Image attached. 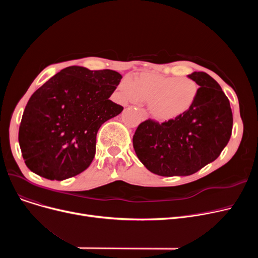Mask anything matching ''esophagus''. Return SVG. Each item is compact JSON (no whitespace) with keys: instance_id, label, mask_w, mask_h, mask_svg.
Masks as SVG:
<instances>
[{"instance_id":"1","label":"esophagus","mask_w":258,"mask_h":258,"mask_svg":"<svg viewBox=\"0 0 258 258\" xmlns=\"http://www.w3.org/2000/svg\"><path fill=\"white\" fill-rule=\"evenodd\" d=\"M138 113H139V115H140V117H141L142 121H145V120L147 119V115H146L145 111H144V110H142V108H139V110H138Z\"/></svg>"}]
</instances>
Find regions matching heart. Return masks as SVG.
I'll list each match as a JSON object with an SVG mask.
<instances>
[{
    "label": "heart",
    "mask_w": 258,
    "mask_h": 258,
    "mask_svg": "<svg viewBox=\"0 0 258 258\" xmlns=\"http://www.w3.org/2000/svg\"><path fill=\"white\" fill-rule=\"evenodd\" d=\"M119 101H147L148 112L161 122L179 119L194 107L200 86L189 77H171L153 72L135 74L123 78L118 85Z\"/></svg>",
    "instance_id": "obj_1"
}]
</instances>
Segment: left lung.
I'll list each match as a JSON object with an SVG mask.
<instances>
[{
	"instance_id": "obj_1",
	"label": "left lung",
	"mask_w": 258,
	"mask_h": 258,
	"mask_svg": "<svg viewBox=\"0 0 258 258\" xmlns=\"http://www.w3.org/2000/svg\"><path fill=\"white\" fill-rule=\"evenodd\" d=\"M200 86L190 111L173 121L148 119L133 137L141 163L162 177L190 175L218 158L231 137L233 117L221 86L205 72L188 75Z\"/></svg>"
}]
</instances>
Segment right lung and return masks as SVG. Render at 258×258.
Returning <instances> with one entry per match:
<instances>
[{
  "label": "right lung",
  "mask_w": 258,
  "mask_h": 258,
  "mask_svg": "<svg viewBox=\"0 0 258 258\" xmlns=\"http://www.w3.org/2000/svg\"><path fill=\"white\" fill-rule=\"evenodd\" d=\"M122 75L71 66L37 89L22 117L19 143L25 163L48 180L86 170L96 152V135L123 107L108 98Z\"/></svg>",
  "instance_id": "right-lung-1"
}]
</instances>
